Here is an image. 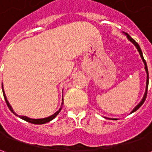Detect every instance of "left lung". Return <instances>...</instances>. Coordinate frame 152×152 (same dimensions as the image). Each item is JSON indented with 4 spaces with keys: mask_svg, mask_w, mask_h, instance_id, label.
<instances>
[{
    "mask_svg": "<svg viewBox=\"0 0 152 152\" xmlns=\"http://www.w3.org/2000/svg\"><path fill=\"white\" fill-rule=\"evenodd\" d=\"M126 35H127V37L129 40H130L131 42H133V43L134 44V45L135 46L137 47V50H138V52H139V53H140V56L141 58H142V61H143V63L144 64H145V69H146V72H147V89H146V92H145V94H144V97H143V99H142V100L141 101V102L138 104V105L135 107V108L132 111V113L134 112H135V111H137V109L139 108L143 104V102H145V100H146V98H147V89H148V81H149V74H148V69H147V63H146V61H145V59H144V58H143V55H142V50H141V48L140 46H139V45L136 42V40H134L133 38L131 37L129 35H128L127 33H126Z\"/></svg>",
    "mask_w": 152,
    "mask_h": 152,
    "instance_id": "obj_1",
    "label": "left lung"
}]
</instances>
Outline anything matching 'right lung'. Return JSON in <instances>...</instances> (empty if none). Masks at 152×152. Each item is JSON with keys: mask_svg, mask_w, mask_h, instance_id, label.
Wrapping results in <instances>:
<instances>
[{"mask_svg": "<svg viewBox=\"0 0 152 152\" xmlns=\"http://www.w3.org/2000/svg\"><path fill=\"white\" fill-rule=\"evenodd\" d=\"M3 95H4L5 102H6V104H7V106H8V107L10 108V110L12 112H13V109H12L11 106L10 105V103H9V102L7 101V99H6V97H5V93H4V90H3ZM60 111H61V108H60L59 110L58 111V112H55L54 114L52 115H50V116H49V117H47V118H43V119H31V118H28V117H27V116H21V115H18V116L21 118V119H23V120L28 121V122H29V123H31V124H45V123H47V122H50V121H52L53 119H54V118L57 116V115L59 113ZM14 113H15V112H14Z\"/></svg>", "mask_w": 152, "mask_h": 152, "instance_id": "1", "label": "right lung"}]
</instances>
